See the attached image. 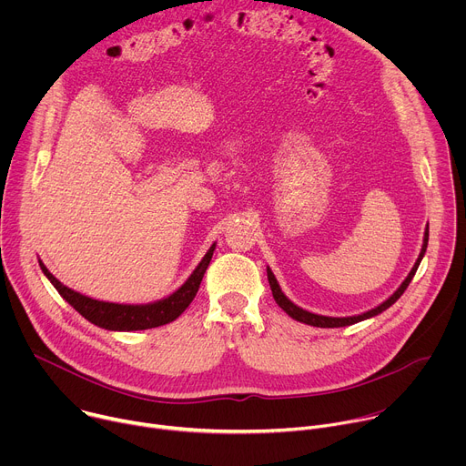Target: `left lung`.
Masks as SVG:
<instances>
[{"mask_svg": "<svg viewBox=\"0 0 466 466\" xmlns=\"http://www.w3.org/2000/svg\"><path fill=\"white\" fill-rule=\"evenodd\" d=\"M428 236H430V230H428V227H426L420 254H419V258H417V261H415V265H413V269L410 271L408 279L400 284V288H398L385 302H381L380 306H376V308H372V309H369V311H365V313H361V315H352V317H326V315H317V313H311V311H306V309L299 308L297 304H293V302L282 293V289H280V286H279V282H277L273 271L268 268V279H269V286H271L273 297H275L277 304H279L291 319H295V320H299V322H304V324H309V326H317V328H341V326H350V324H356V322H360V320L370 319V317H374V315L385 311L387 308H390L398 299L402 297V293L408 289L410 282L413 280V277H415V273H417V269H419V265H420V261H422V258H424V254H426V248H428Z\"/></svg>", "mask_w": 466, "mask_h": 466, "instance_id": "left-lung-1", "label": "left lung"}]
</instances>
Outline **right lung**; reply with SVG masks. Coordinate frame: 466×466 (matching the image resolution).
I'll return each mask as SVG.
<instances>
[{"label": "right lung", "instance_id": "obj_1", "mask_svg": "<svg viewBox=\"0 0 466 466\" xmlns=\"http://www.w3.org/2000/svg\"><path fill=\"white\" fill-rule=\"evenodd\" d=\"M216 243L208 248L201 263L197 265L195 271L189 275V279L169 297L149 302V304H116V302H103L90 299L86 295H81L70 288H66L60 284L49 271L42 261L40 269L47 277V280L55 286V289L60 293V297L74 306L86 320L92 324L105 328V329H114V331H132V329H149L157 328L162 324H167L175 320L195 299L198 286L203 282V277L208 269V263L214 256Z\"/></svg>", "mask_w": 466, "mask_h": 466}]
</instances>
